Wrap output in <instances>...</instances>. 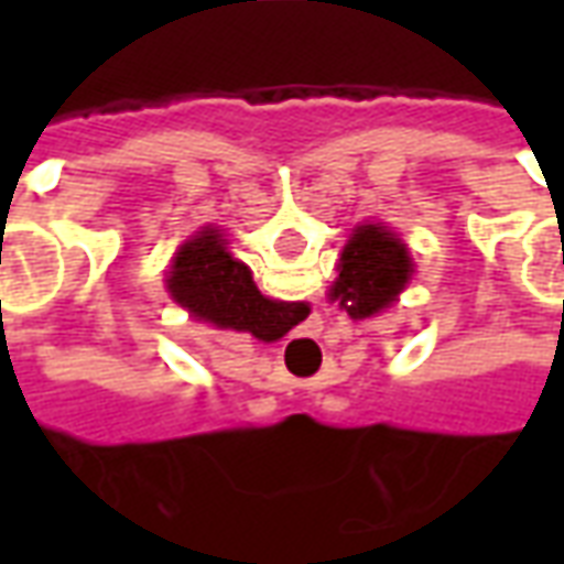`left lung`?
I'll return each mask as SVG.
<instances>
[{"label":"left lung","instance_id":"8db88e82","mask_svg":"<svg viewBox=\"0 0 564 564\" xmlns=\"http://www.w3.org/2000/svg\"><path fill=\"white\" fill-rule=\"evenodd\" d=\"M408 247L380 223L359 226L347 241L338 262V278L332 283V299L354 319L371 317L395 302L411 278Z\"/></svg>","mask_w":564,"mask_h":564}]
</instances>
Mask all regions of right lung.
<instances>
[{"label": "right lung", "instance_id": "add662e5", "mask_svg": "<svg viewBox=\"0 0 564 564\" xmlns=\"http://www.w3.org/2000/svg\"><path fill=\"white\" fill-rule=\"evenodd\" d=\"M169 290L196 317L220 329L250 332L262 341H274L293 326L295 307L271 302L259 293L245 262L229 257L217 229L198 232L174 257Z\"/></svg>", "mask_w": 564, "mask_h": 564}]
</instances>
